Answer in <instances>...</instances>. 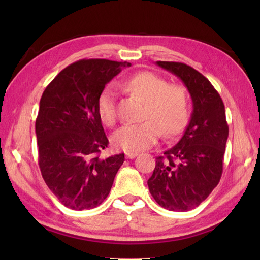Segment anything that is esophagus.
Segmentation results:
<instances>
[{
  "mask_svg": "<svg viewBox=\"0 0 260 260\" xmlns=\"http://www.w3.org/2000/svg\"><path fill=\"white\" fill-rule=\"evenodd\" d=\"M136 156H139V153H136V152H127L126 153L127 158H135Z\"/></svg>",
  "mask_w": 260,
  "mask_h": 260,
  "instance_id": "1",
  "label": "esophagus"
}]
</instances>
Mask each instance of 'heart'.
<instances>
[{
	"mask_svg": "<svg viewBox=\"0 0 260 260\" xmlns=\"http://www.w3.org/2000/svg\"><path fill=\"white\" fill-rule=\"evenodd\" d=\"M119 86L145 102L139 124L120 127L113 136L114 145L126 152H140L156 144L161 133L167 137L180 134L189 119V102L185 89L180 85L169 84L161 76L141 71L120 81ZM117 92L106 87L97 99V113L105 125L113 126Z\"/></svg>",
	"mask_w": 260,
	"mask_h": 260,
	"instance_id": "b5f03b06",
	"label": "heart"
}]
</instances>
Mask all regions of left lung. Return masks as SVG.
Segmentation results:
<instances>
[{
  "label": "left lung",
  "instance_id": "obj_1",
  "mask_svg": "<svg viewBox=\"0 0 260 260\" xmlns=\"http://www.w3.org/2000/svg\"><path fill=\"white\" fill-rule=\"evenodd\" d=\"M183 81L193 112L183 136L162 156L147 181L152 197L170 211H189L200 206L218 185L229 127L224 105L206 77L182 62L156 61Z\"/></svg>",
  "mask_w": 260,
  "mask_h": 260
}]
</instances>
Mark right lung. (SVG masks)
I'll return each mask as SVG.
<instances>
[{
	"instance_id": "obj_1",
	"label": "right lung",
	"mask_w": 260,
	"mask_h": 260,
	"mask_svg": "<svg viewBox=\"0 0 260 260\" xmlns=\"http://www.w3.org/2000/svg\"><path fill=\"white\" fill-rule=\"evenodd\" d=\"M129 62L82 59L47 86L36 120L39 167L46 184L64 207L93 209L109 194L124 153L99 158L108 145L97 99Z\"/></svg>"
}]
</instances>
